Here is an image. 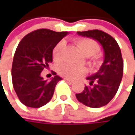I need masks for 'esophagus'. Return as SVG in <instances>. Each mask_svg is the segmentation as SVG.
<instances>
[{
    "mask_svg": "<svg viewBox=\"0 0 135 135\" xmlns=\"http://www.w3.org/2000/svg\"><path fill=\"white\" fill-rule=\"evenodd\" d=\"M65 79L67 81H68L69 83H74V80H72V79H70V78H68V77H65Z\"/></svg>",
    "mask_w": 135,
    "mask_h": 135,
    "instance_id": "34e87169",
    "label": "esophagus"
}]
</instances>
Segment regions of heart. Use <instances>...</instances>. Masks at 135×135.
I'll list each match as a JSON object with an SVG mask.
<instances>
[{"instance_id":"heart-1","label":"heart","mask_w":135,"mask_h":135,"mask_svg":"<svg viewBox=\"0 0 135 135\" xmlns=\"http://www.w3.org/2000/svg\"><path fill=\"white\" fill-rule=\"evenodd\" d=\"M76 44L80 48L82 52L86 56H91L96 54L99 51V45L94 40L90 38H83L76 40ZM65 46V42L61 41L55 46L52 51V58L55 61H59L61 59V52ZM98 59V58H96ZM61 75L71 78L77 79L84 75L86 73V68L80 65H74L70 64L61 65L59 68Z\"/></svg>"}]
</instances>
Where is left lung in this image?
Returning a JSON list of instances; mask_svg holds the SVG:
<instances>
[{"mask_svg": "<svg viewBox=\"0 0 135 135\" xmlns=\"http://www.w3.org/2000/svg\"><path fill=\"white\" fill-rule=\"evenodd\" d=\"M77 34L97 40L103 48L104 59L98 71L86 78L90 81V86H85L76 97L89 107L105 106L115 96L122 80L123 61L120 48L113 37L100 30L79 31Z\"/></svg>", "mask_w": 135, "mask_h": 135, "instance_id": "obj_1", "label": "left lung"}]
</instances>
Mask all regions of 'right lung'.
Segmentation results:
<instances>
[{
    "label": "right lung",
    "mask_w": 135,
    "mask_h": 135,
    "mask_svg": "<svg viewBox=\"0 0 135 135\" xmlns=\"http://www.w3.org/2000/svg\"><path fill=\"white\" fill-rule=\"evenodd\" d=\"M68 32L38 29L25 36L13 57L12 80L14 90L25 106L39 108L49 102L58 82L62 79L55 74L51 80L40 74L52 61L55 46Z\"/></svg>",
    "instance_id": "right-lung-1"
}]
</instances>
